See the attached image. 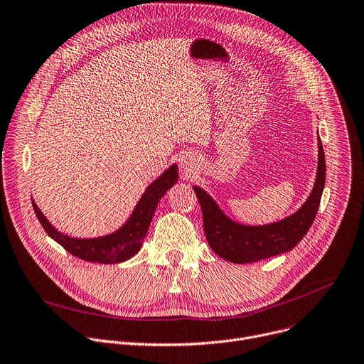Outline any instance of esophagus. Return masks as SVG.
<instances>
[{
	"instance_id": "1",
	"label": "esophagus",
	"mask_w": 364,
	"mask_h": 364,
	"mask_svg": "<svg viewBox=\"0 0 364 364\" xmlns=\"http://www.w3.org/2000/svg\"><path fill=\"white\" fill-rule=\"evenodd\" d=\"M181 168H183L186 173H191L193 164H191L190 161H183V162H181Z\"/></svg>"
}]
</instances>
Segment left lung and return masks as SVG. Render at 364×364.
<instances>
[{
    "mask_svg": "<svg viewBox=\"0 0 364 364\" xmlns=\"http://www.w3.org/2000/svg\"><path fill=\"white\" fill-rule=\"evenodd\" d=\"M318 148L316 180L308 200L294 215L270 225L248 226L230 220L205 190L194 186L206 240L219 257L237 264L255 262L290 251L301 242L315 220L325 186V154L319 138Z\"/></svg>",
    "mask_w": 364,
    "mask_h": 364,
    "instance_id": "8db88e82",
    "label": "left lung"
}]
</instances>
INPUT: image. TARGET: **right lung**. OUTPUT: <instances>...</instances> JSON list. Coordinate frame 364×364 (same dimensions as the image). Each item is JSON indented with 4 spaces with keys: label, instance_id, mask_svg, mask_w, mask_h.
<instances>
[{
    "label": "right lung",
    "instance_id": "right-lung-1",
    "mask_svg": "<svg viewBox=\"0 0 364 364\" xmlns=\"http://www.w3.org/2000/svg\"><path fill=\"white\" fill-rule=\"evenodd\" d=\"M178 180L177 165L159 176L142 194L141 200L138 202L134 213L130 215L127 222L117 229L116 232L92 238V240H80L63 235L49 223L45 215L41 212L38 205L31 200L33 209L42 223L46 234L55 240L59 245H62L74 257H78L88 262H100V264H114L129 259L134 257L142 247V241L146 237L154 212L161 200V197L167 193Z\"/></svg>",
    "mask_w": 364,
    "mask_h": 364
}]
</instances>
